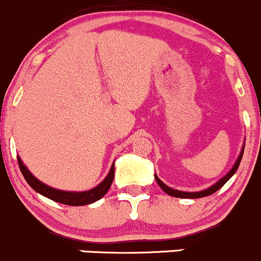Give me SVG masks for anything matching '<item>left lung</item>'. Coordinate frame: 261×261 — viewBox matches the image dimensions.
Returning <instances> with one entry per match:
<instances>
[{"mask_svg":"<svg viewBox=\"0 0 261 261\" xmlns=\"http://www.w3.org/2000/svg\"><path fill=\"white\" fill-rule=\"evenodd\" d=\"M244 149H245V143L243 145V149H241L240 154H239L238 159H236L235 164H233L232 168L228 170L227 174L223 175L221 179H218L215 184H212L211 187H208V188H206V189H202V191H199V192H183V191H178V189L170 188V187H168L167 184L163 183V181L158 178L156 174H155V179H156V183L159 184L160 188H162L165 193L169 194V196H172V197H177V198H202V197H207V196H210V194L215 193L216 191H218V189H220L221 187L226 183V181L230 179L233 174H235L236 170H238V168H239V165H240L241 159H243Z\"/></svg>","mask_w":261,"mask_h":261,"instance_id":"1","label":"left lung"}]
</instances>
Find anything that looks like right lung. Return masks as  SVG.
Returning <instances> with one entry per match:
<instances>
[{
  "mask_svg": "<svg viewBox=\"0 0 261 261\" xmlns=\"http://www.w3.org/2000/svg\"><path fill=\"white\" fill-rule=\"evenodd\" d=\"M18 167H20L21 173H22L23 178L29 183V186L34 189L35 192L40 193L41 196L46 197V198L51 199V201L58 202V203L68 204V206H86V204L93 203V202L101 199L105 194L109 192L110 187H111L112 180L115 177V163H112L111 169H110L109 174L106 175L103 180L96 186L94 188L88 189V191L83 192H70V191H62V189L53 188L49 187L48 184L43 183L28 169L25 164L22 163L20 156H17Z\"/></svg>",
  "mask_w": 261,
  "mask_h": 261,
  "instance_id": "1",
  "label": "right lung"
}]
</instances>
